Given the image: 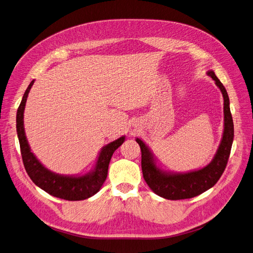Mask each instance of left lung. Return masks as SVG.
Wrapping results in <instances>:
<instances>
[{
  "mask_svg": "<svg viewBox=\"0 0 253 253\" xmlns=\"http://www.w3.org/2000/svg\"><path fill=\"white\" fill-rule=\"evenodd\" d=\"M207 75L215 81L224 99V130L222 139L209 165L200 169L187 172L165 170L156 165V159L145 142L140 138H136V142L139 144L141 149V168L144 180L154 194L168 200L190 199L211 189L224 172L230 155L234 138L230 102L226 88L215 73L210 70L207 72Z\"/></svg>",
  "mask_w": 253,
  "mask_h": 253,
  "instance_id": "1",
  "label": "left lung"
}]
</instances>
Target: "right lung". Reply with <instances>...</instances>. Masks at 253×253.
I'll return each mask as SVG.
<instances>
[{
    "instance_id": "1",
    "label": "right lung",
    "mask_w": 253,
    "mask_h": 253,
    "mask_svg": "<svg viewBox=\"0 0 253 253\" xmlns=\"http://www.w3.org/2000/svg\"><path fill=\"white\" fill-rule=\"evenodd\" d=\"M33 84L34 80L25 90L16 116L21 155L28 175L37 187L53 197L67 201H82L90 198L97 194L103 186L107 178L111 157L114 151L125 141V136H121L120 138L102 147L94 169L83 175H64L49 170L31 151L24 130V110Z\"/></svg>"
}]
</instances>
